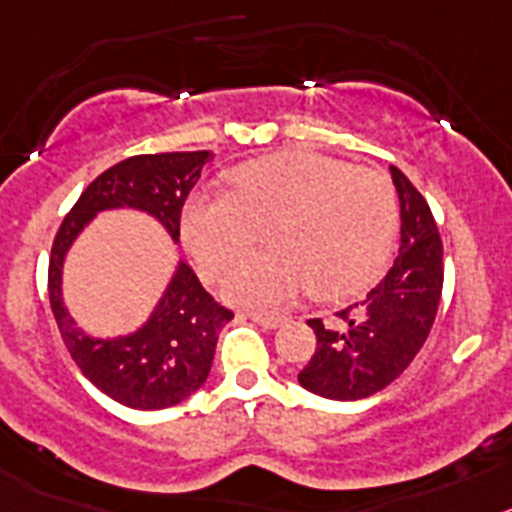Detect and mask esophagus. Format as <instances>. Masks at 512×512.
<instances>
[{"mask_svg":"<svg viewBox=\"0 0 512 512\" xmlns=\"http://www.w3.org/2000/svg\"><path fill=\"white\" fill-rule=\"evenodd\" d=\"M255 324H260L262 329H278L280 324H283V316H275V313H262V311H250L247 313Z\"/></svg>","mask_w":512,"mask_h":512,"instance_id":"1","label":"esophagus"}]
</instances>
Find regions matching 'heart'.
Segmentation results:
<instances>
[{"label": "heart", "mask_w": 512, "mask_h": 512, "mask_svg": "<svg viewBox=\"0 0 512 512\" xmlns=\"http://www.w3.org/2000/svg\"><path fill=\"white\" fill-rule=\"evenodd\" d=\"M234 191L186 201L181 234L206 278L219 275L265 227L270 250L245 257L224 280L229 301L280 308L311 285L344 296L380 273L398 232V196L382 170L321 153H280L232 173Z\"/></svg>", "instance_id": "1"}]
</instances>
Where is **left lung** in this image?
<instances>
[{
	"instance_id": "1",
	"label": "left lung",
	"mask_w": 512,
	"mask_h": 512,
	"mask_svg": "<svg viewBox=\"0 0 512 512\" xmlns=\"http://www.w3.org/2000/svg\"><path fill=\"white\" fill-rule=\"evenodd\" d=\"M390 176L400 199V252L393 267L365 301L336 313L339 326L308 321L316 352L298 382L321 398L359 400L388 388L421 352L439 311L444 250L434 214L395 165Z\"/></svg>"
}]
</instances>
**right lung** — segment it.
I'll return each mask as SVG.
<instances>
[{"instance_id": "right-lung-1", "label": "right lung", "mask_w": 512, "mask_h": 512, "mask_svg": "<svg viewBox=\"0 0 512 512\" xmlns=\"http://www.w3.org/2000/svg\"><path fill=\"white\" fill-rule=\"evenodd\" d=\"M209 158V150H199L122 160L89 183L55 234L48 267L55 324L78 370L127 408L160 411L196 393L209 377L219 331L234 313L206 293L186 262H178L163 298L140 329L117 339H94L76 329L63 303V262L86 224L109 209L145 211L178 242L183 204Z\"/></svg>"}]
</instances>
